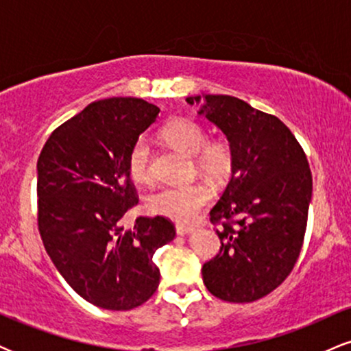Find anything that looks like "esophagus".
<instances>
[{
    "mask_svg": "<svg viewBox=\"0 0 351 351\" xmlns=\"http://www.w3.org/2000/svg\"><path fill=\"white\" fill-rule=\"evenodd\" d=\"M191 231H193L191 224H183V223L176 224V234L184 236V234H188V232H191Z\"/></svg>",
    "mask_w": 351,
    "mask_h": 351,
    "instance_id": "1",
    "label": "esophagus"
}]
</instances>
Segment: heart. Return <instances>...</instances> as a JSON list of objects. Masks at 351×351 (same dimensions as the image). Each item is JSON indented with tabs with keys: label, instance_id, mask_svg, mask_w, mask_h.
Listing matches in <instances>:
<instances>
[{
	"label": "heart",
	"instance_id": "heart-1",
	"mask_svg": "<svg viewBox=\"0 0 351 351\" xmlns=\"http://www.w3.org/2000/svg\"><path fill=\"white\" fill-rule=\"evenodd\" d=\"M163 140L186 156H195V167L213 181H224L234 168V148L224 136L206 142L204 127L191 119H175L162 130ZM150 143L140 136L128 153L127 167L136 183H150ZM213 189L206 183L165 186L148 198V209L173 221H189L209 203Z\"/></svg>",
	"mask_w": 351,
	"mask_h": 351
}]
</instances>
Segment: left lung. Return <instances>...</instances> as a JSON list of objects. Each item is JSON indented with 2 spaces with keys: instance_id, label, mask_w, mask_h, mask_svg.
Masks as SVG:
<instances>
[{
  "instance_id": "1",
  "label": "left lung",
  "mask_w": 351,
  "mask_h": 351,
  "mask_svg": "<svg viewBox=\"0 0 351 351\" xmlns=\"http://www.w3.org/2000/svg\"><path fill=\"white\" fill-rule=\"evenodd\" d=\"M198 114L234 148L231 181L209 211L219 254L203 265V282L221 300L263 299L287 279L304 243L312 173L293 134L277 117L231 95H196Z\"/></svg>"
}]
</instances>
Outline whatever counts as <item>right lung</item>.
Listing matches in <instances>:
<instances>
[{
    "mask_svg": "<svg viewBox=\"0 0 351 351\" xmlns=\"http://www.w3.org/2000/svg\"><path fill=\"white\" fill-rule=\"evenodd\" d=\"M160 108L135 97L92 102L52 132L38 160V226L60 276L82 299L130 310L160 284L156 249L176 231L163 216L122 219L138 198L127 160Z\"/></svg>",
    "mask_w": 351,
    "mask_h": 351,
    "instance_id": "obj_1",
    "label": "right lung"
}]
</instances>
